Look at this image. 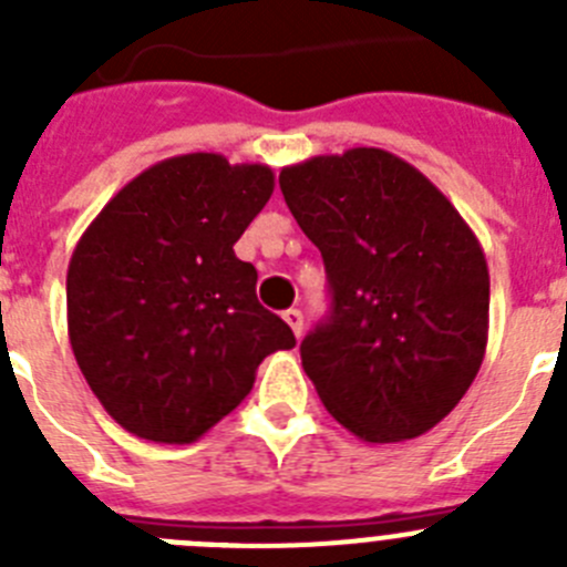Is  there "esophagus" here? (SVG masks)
Here are the masks:
<instances>
[{
  "label": "esophagus",
  "mask_w": 567,
  "mask_h": 567,
  "mask_svg": "<svg viewBox=\"0 0 567 567\" xmlns=\"http://www.w3.org/2000/svg\"><path fill=\"white\" fill-rule=\"evenodd\" d=\"M284 320L289 323V329L295 332V338H300V334H303V315H300V309H287V312H284Z\"/></svg>",
  "instance_id": "obj_1"
}]
</instances>
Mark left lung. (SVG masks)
<instances>
[{"instance_id": "1", "label": "left lung", "mask_w": 567, "mask_h": 567, "mask_svg": "<svg viewBox=\"0 0 567 567\" xmlns=\"http://www.w3.org/2000/svg\"><path fill=\"white\" fill-rule=\"evenodd\" d=\"M323 255L332 318L300 343L327 412L365 443L425 434L463 400L488 343L477 235L417 167L378 147L280 169Z\"/></svg>"}]
</instances>
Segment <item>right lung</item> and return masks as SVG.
Returning <instances> with one entry per match:
<instances>
[{
	"instance_id": "add662e5",
	"label": "right lung",
	"mask_w": 567,
	"mask_h": 567,
	"mask_svg": "<svg viewBox=\"0 0 567 567\" xmlns=\"http://www.w3.org/2000/svg\"><path fill=\"white\" fill-rule=\"evenodd\" d=\"M275 189L267 164L173 155L93 218L68 267V334L104 412L153 443H195L292 329L255 295L235 240Z\"/></svg>"
}]
</instances>
